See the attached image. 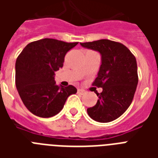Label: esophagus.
I'll return each mask as SVG.
<instances>
[{
  "label": "esophagus",
  "mask_w": 158,
  "mask_h": 158,
  "mask_svg": "<svg viewBox=\"0 0 158 158\" xmlns=\"http://www.w3.org/2000/svg\"><path fill=\"white\" fill-rule=\"evenodd\" d=\"M77 93L79 94H81V95H84V94H86V91L84 90V89H78V90H77Z\"/></svg>",
  "instance_id": "obj_1"
}]
</instances>
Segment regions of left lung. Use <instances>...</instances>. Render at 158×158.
Here are the masks:
<instances>
[{
    "label": "left lung",
    "mask_w": 158,
    "mask_h": 158,
    "mask_svg": "<svg viewBox=\"0 0 158 158\" xmlns=\"http://www.w3.org/2000/svg\"><path fill=\"white\" fill-rule=\"evenodd\" d=\"M80 45L102 55V64L93 85L102 88V92L97 94L98 100L96 105L87 109L88 114L98 122L112 121L120 117L133 101L139 82L136 58L122 43L108 39Z\"/></svg>",
    "instance_id": "1"
}]
</instances>
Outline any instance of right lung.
I'll use <instances>...</instances> for the list:
<instances>
[{
  "label": "right lung",
  "mask_w": 158,
  "mask_h": 158,
  "mask_svg": "<svg viewBox=\"0 0 158 158\" xmlns=\"http://www.w3.org/2000/svg\"><path fill=\"white\" fill-rule=\"evenodd\" d=\"M79 43L43 38L28 43L17 57L15 84L27 109L37 116H54L77 89L56 85L55 72L63 67L64 56Z\"/></svg>",
  "instance_id": "1"
}]
</instances>
